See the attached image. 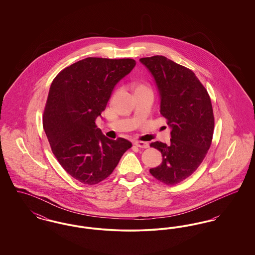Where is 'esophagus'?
I'll return each instance as SVG.
<instances>
[{
    "label": "esophagus",
    "instance_id": "esophagus-1",
    "mask_svg": "<svg viewBox=\"0 0 255 255\" xmlns=\"http://www.w3.org/2000/svg\"><path fill=\"white\" fill-rule=\"evenodd\" d=\"M133 144L137 146V147H139V148H148L149 147V143L146 142V141H138V140H136V141H133Z\"/></svg>",
    "mask_w": 255,
    "mask_h": 255
}]
</instances>
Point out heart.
<instances>
[{
  "mask_svg": "<svg viewBox=\"0 0 255 255\" xmlns=\"http://www.w3.org/2000/svg\"><path fill=\"white\" fill-rule=\"evenodd\" d=\"M137 89H145V88H144V87H142V86H141V87H139V88H137Z\"/></svg>",
  "mask_w": 255,
  "mask_h": 255,
  "instance_id": "1",
  "label": "heart"
}]
</instances>
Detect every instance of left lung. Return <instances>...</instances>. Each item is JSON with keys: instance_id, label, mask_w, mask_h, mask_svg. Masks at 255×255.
<instances>
[{"instance_id": "1", "label": "left lung", "mask_w": 255, "mask_h": 255, "mask_svg": "<svg viewBox=\"0 0 255 255\" xmlns=\"http://www.w3.org/2000/svg\"><path fill=\"white\" fill-rule=\"evenodd\" d=\"M153 76L159 96L160 114L171 129L169 144L153 142L162 162L150 173L157 180L174 185L199 167L209 149L214 116L207 91L195 73L162 55L140 58Z\"/></svg>"}]
</instances>
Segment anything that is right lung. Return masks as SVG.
Returning <instances> with one entry per match:
<instances>
[{"label":"right lung","instance_id":"1","mask_svg":"<svg viewBox=\"0 0 255 255\" xmlns=\"http://www.w3.org/2000/svg\"><path fill=\"white\" fill-rule=\"evenodd\" d=\"M135 61L88 57L67 67L53 79L43 116L52 153L75 180L96 184L109 177L132 143L106 137L96 120L116 85Z\"/></svg>","mask_w":255,"mask_h":255}]
</instances>
